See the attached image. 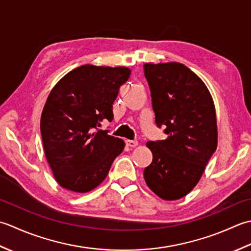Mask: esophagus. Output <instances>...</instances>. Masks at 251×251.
Wrapping results in <instances>:
<instances>
[{
	"mask_svg": "<svg viewBox=\"0 0 251 251\" xmlns=\"http://www.w3.org/2000/svg\"><path fill=\"white\" fill-rule=\"evenodd\" d=\"M126 144L129 147H135L137 145V141H133V140H126Z\"/></svg>",
	"mask_w": 251,
	"mask_h": 251,
	"instance_id": "34e87169",
	"label": "esophagus"
}]
</instances>
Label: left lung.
I'll use <instances>...</instances> for the list:
<instances>
[{
    "mask_svg": "<svg viewBox=\"0 0 251 251\" xmlns=\"http://www.w3.org/2000/svg\"><path fill=\"white\" fill-rule=\"evenodd\" d=\"M152 109L167 139L147 142L152 161L144 169L148 187L165 201L187 195L201 180L218 145L213 100L199 76L180 63L145 64Z\"/></svg>",
    "mask_w": 251,
    "mask_h": 251,
    "instance_id": "1",
    "label": "left lung"
}]
</instances>
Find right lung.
Wrapping results in <instances>:
<instances>
[{"label":"right lung","instance_id":"obj_1","mask_svg":"<svg viewBox=\"0 0 251 251\" xmlns=\"http://www.w3.org/2000/svg\"><path fill=\"white\" fill-rule=\"evenodd\" d=\"M130 75L126 67L83 65L50 91L41 116V135L61 187L75 193L94 190L124 151L125 142L100 126L114 119L112 104Z\"/></svg>","mask_w":251,"mask_h":251}]
</instances>
